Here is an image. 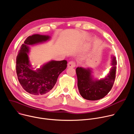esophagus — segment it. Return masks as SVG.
<instances>
[{"label": "esophagus", "instance_id": "esophagus-1", "mask_svg": "<svg viewBox=\"0 0 134 134\" xmlns=\"http://www.w3.org/2000/svg\"><path fill=\"white\" fill-rule=\"evenodd\" d=\"M76 66V63L73 62V61H71L69 62L68 64V67H70V68H74Z\"/></svg>", "mask_w": 134, "mask_h": 134}]
</instances>
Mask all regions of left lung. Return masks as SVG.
<instances>
[{
  "instance_id": "8db88e82",
  "label": "left lung",
  "mask_w": 134,
  "mask_h": 134,
  "mask_svg": "<svg viewBox=\"0 0 134 134\" xmlns=\"http://www.w3.org/2000/svg\"><path fill=\"white\" fill-rule=\"evenodd\" d=\"M112 68L108 75L103 79L94 80L91 70L82 67L76 69L77 77V86L81 96L87 100L95 101L102 99L111 90L116 78L117 61L115 57H112Z\"/></svg>"
}]
</instances>
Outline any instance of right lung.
I'll list each match as a JSON object with an SVG mask.
<instances>
[{"instance_id":"obj_1","label":"right lung","mask_w":134,"mask_h":134,"mask_svg":"<svg viewBox=\"0 0 134 134\" xmlns=\"http://www.w3.org/2000/svg\"><path fill=\"white\" fill-rule=\"evenodd\" d=\"M49 36L34 34L27 37L16 57V70L17 78L23 89L33 95H44L48 94L55 84L59 75L67 67V62L51 61L36 70L30 64L27 53L29 45L45 42Z\"/></svg>"}]
</instances>
